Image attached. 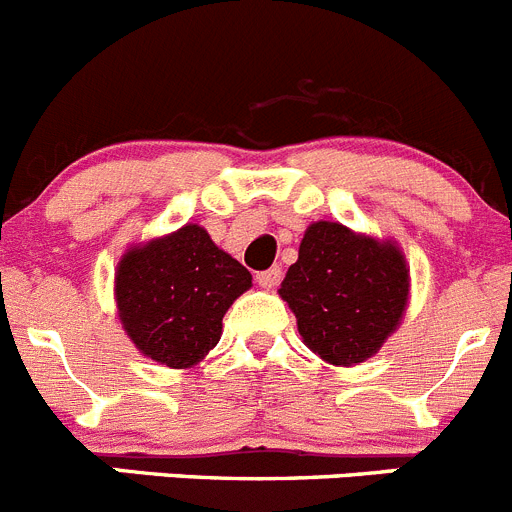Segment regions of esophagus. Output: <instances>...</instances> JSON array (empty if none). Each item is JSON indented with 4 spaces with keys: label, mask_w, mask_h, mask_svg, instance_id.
Listing matches in <instances>:
<instances>
[{
    "label": "esophagus",
    "mask_w": 512,
    "mask_h": 512,
    "mask_svg": "<svg viewBox=\"0 0 512 512\" xmlns=\"http://www.w3.org/2000/svg\"><path fill=\"white\" fill-rule=\"evenodd\" d=\"M256 281H259L261 287L264 289H274L276 284L281 281V269L279 266H271V269L261 271V274H256Z\"/></svg>",
    "instance_id": "esophagus-1"
}]
</instances>
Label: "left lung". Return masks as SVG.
Wrapping results in <instances>:
<instances>
[{"mask_svg": "<svg viewBox=\"0 0 512 512\" xmlns=\"http://www.w3.org/2000/svg\"><path fill=\"white\" fill-rule=\"evenodd\" d=\"M279 294L297 314L312 353L332 365H353L396 330L409 299V269L393 243L320 220L304 233Z\"/></svg>", "mask_w": 512, "mask_h": 512, "instance_id": "left-lung-1", "label": "left lung"}]
</instances>
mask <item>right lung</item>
<instances>
[{
	"label": "right lung",
	"instance_id": "1",
	"mask_svg": "<svg viewBox=\"0 0 512 512\" xmlns=\"http://www.w3.org/2000/svg\"><path fill=\"white\" fill-rule=\"evenodd\" d=\"M251 287V274L200 225L131 248L116 271L124 330L144 355L190 368L220 340L223 314Z\"/></svg>",
	"mask_w": 512,
	"mask_h": 512
}]
</instances>
